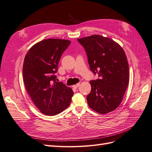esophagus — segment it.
<instances>
[{
  "mask_svg": "<svg viewBox=\"0 0 152 152\" xmlns=\"http://www.w3.org/2000/svg\"><path fill=\"white\" fill-rule=\"evenodd\" d=\"M79 86H80V83H77L76 85H73V86H72V87H73V88H77V87H78Z\"/></svg>",
  "mask_w": 152,
  "mask_h": 152,
  "instance_id": "obj_1",
  "label": "esophagus"
}]
</instances>
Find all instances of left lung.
I'll return each instance as SVG.
<instances>
[{
  "mask_svg": "<svg viewBox=\"0 0 152 152\" xmlns=\"http://www.w3.org/2000/svg\"><path fill=\"white\" fill-rule=\"evenodd\" d=\"M77 41L85 48L91 71L99 77L90 81L88 104L98 113H108L120 106L129 85L127 56L118 43L109 37L92 35Z\"/></svg>",
  "mask_w": 152,
  "mask_h": 152,
  "instance_id": "1",
  "label": "left lung"
}]
</instances>
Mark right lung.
I'll return each instance as SVG.
<instances>
[{"label": "right lung", "instance_id": "right-lung-1", "mask_svg": "<svg viewBox=\"0 0 152 152\" xmlns=\"http://www.w3.org/2000/svg\"><path fill=\"white\" fill-rule=\"evenodd\" d=\"M71 41L46 39L33 45L25 55L23 77L26 90L42 113L53 116L70 105L73 91L56 81L54 74L63 52Z\"/></svg>", "mask_w": 152, "mask_h": 152}]
</instances>
